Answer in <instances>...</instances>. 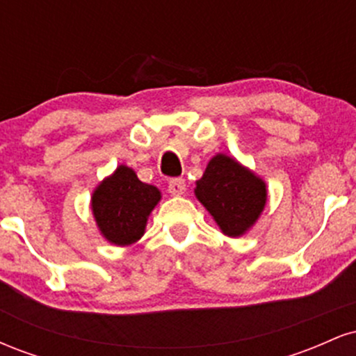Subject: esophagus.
Segmentation results:
<instances>
[{"mask_svg": "<svg viewBox=\"0 0 356 356\" xmlns=\"http://www.w3.org/2000/svg\"><path fill=\"white\" fill-rule=\"evenodd\" d=\"M167 187H169V192L172 195H181L186 192V182H184V179H179V177L170 179L169 186Z\"/></svg>", "mask_w": 356, "mask_h": 356, "instance_id": "34e87169", "label": "esophagus"}]
</instances>
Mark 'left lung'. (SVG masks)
<instances>
[{"label":"left lung","mask_w":356,"mask_h":356,"mask_svg":"<svg viewBox=\"0 0 356 356\" xmlns=\"http://www.w3.org/2000/svg\"><path fill=\"white\" fill-rule=\"evenodd\" d=\"M195 195L220 231L236 238L244 234L266 204V184L227 155H216L197 181Z\"/></svg>","instance_id":"1"}]
</instances>
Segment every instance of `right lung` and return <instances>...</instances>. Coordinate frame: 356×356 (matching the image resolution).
<instances>
[{
	"instance_id": "right-lung-1",
	"label": "right lung",
	"mask_w": 356,
	"mask_h": 356,
	"mask_svg": "<svg viewBox=\"0 0 356 356\" xmlns=\"http://www.w3.org/2000/svg\"><path fill=\"white\" fill-rule=\"evenodd\" d=\"M159 201L157 187L138 181L132 169L120 165L93 192L92 209L102 234L117 246H129L142 238Z\"/></svg>"
}]
</instances>
